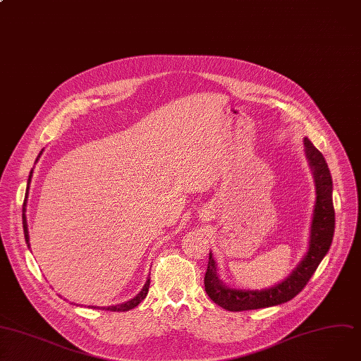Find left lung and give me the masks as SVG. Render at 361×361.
<instances>
[{
  "label": "left lung",
  "mask_w": 361,
  "mask_h": 361,
  "mask_svg": "<svg viewBox=\"0 0 361 361\" xmlns=\"http://www.w3.org/2000/svg\"><path fill=\"white\" fill-rule=\"evenodd\" d=\"M303 147L314 175L317 193L307 255L303 256L299 264L282 282L262 290H250L233 289L223 283V281L219 279L216 262L209 252L204 283L208 296L221 308L238 312L269 308L293 299L307 286L311 276L315 273L317 267L328 253L336 228V211L334 204H332V179L322 153L311 143L308 137L303 138Z\"/></svg>",
  "instance_id": "left-lung-1"
}]
</instances>
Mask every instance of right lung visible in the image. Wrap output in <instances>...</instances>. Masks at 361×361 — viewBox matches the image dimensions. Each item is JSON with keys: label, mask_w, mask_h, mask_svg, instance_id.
Segmentation results:
<instances>
[{"label": "right lung", "mask_w": 361, "mask_h": 361, "mask_svg": "<svg viewBox=\"0 0 361 361\" xmlns=\"http://www.w3.org/2000/svg\"><path fill=\"white\" fill-rule=\"evenodd\" d=\"M42 153H43V150L39 153V156H37V159H36V161L39 160V157L42 156ZM32 176H33V169H32V172H30V175H29V180H27V189H25V198H24V204H23V230H24V238H25V244L30 247V243H29V240H30V237H29V228H27V216H25V207H27V198H29V185H30V182H32ZM149 286H150V279H147L146 281V283H145V286H143V289L138 292L133 299H130V300H127V302H123V303H120V305H111V307H91V308H94V310H104V311H113V312H124V311H130V310H133V308H135L138 303H140L146 296H147V292H149Z\"/></svg>", "instance_id": "right-lung-1"}]
</instances>
